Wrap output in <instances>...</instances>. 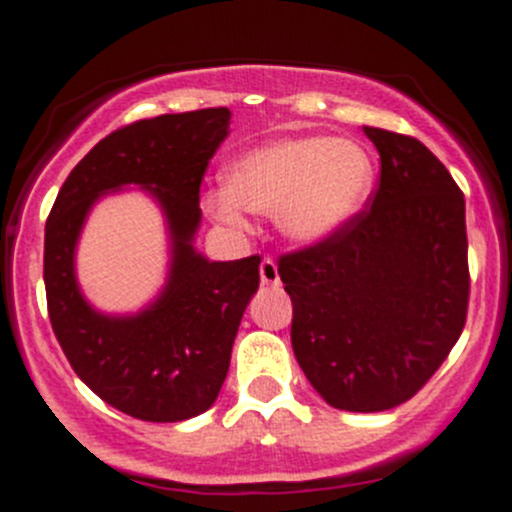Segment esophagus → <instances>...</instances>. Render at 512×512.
<instances>
[{
  "mask_svg": "<svg viewBox=\"0 0 512 512\" xmlns=\"http://www.w3.org/2000/svg\"><path fill=\"white\" fill-rule=\"evenodd\" d=\"M260 280L262 285H280V272H277V262L272 257H265L260 262Z\"/></svg>",
  "mask_w": 512,
  "mask_h": 512,
  "instance_id": "34e87169",
  "label": "esophagus"
}]
</instances>
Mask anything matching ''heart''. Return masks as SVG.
<instances>
[{
    "instance_id": "1",
    "label": "heart",
    "mask_w": 512,
    "mask_h": 512,
    "mask_svg": "<svg viewBox=\"0 0 512 512\" xmlns=\"http://www.w3.org/2000/svg\"><path fill=\"white\" fill-rule=\"evenodd\" d=\"M374 188V160L344 138L297 136L257 146L232 160L223 190L205 195L220 223L240 227L242 210L275 215L294 242L317 245L352 225Z\"/></svg>"
}]
</instances>
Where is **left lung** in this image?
<instances>
[{"label": "left lung", "mask_w": 512, "mask_h": 512, "mask_svg": "<svg viewBox=\"0 0 512 512\" xmlns=\"http://www.w3.org/2000/svg\"><path fill=\"white\" fill-rule=\"evenodd\" d=\"M379 188L352 225L280 257L292 349L329 406L404 404L436 374L468 312L466 200L421 141L364 126Z\"/></svg>", "instance_id": "left-lung-1"}]
</instances>
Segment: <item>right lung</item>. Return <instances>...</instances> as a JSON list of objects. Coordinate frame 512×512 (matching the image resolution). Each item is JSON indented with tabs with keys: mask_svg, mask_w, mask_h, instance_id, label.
Instances as JSON below:
<instances>
[{
	"mask_svg": "<svg viewBox=\"0 0 512 512\" xmlns=\"http://www.w3.org/2000/svg\"><path fill=\"white\" fill-rule=\"evenodd\" d=\"M230 133L227 108L136 121L98 141L61 185L44 232L51 329L81 381L123 414L153 423L193 418L215 404L232 342L260 287V257L213 262L193 247L200 183ZM138 184L159 203L171 240L169 277L136 315H103L75 280V245L90 208Z\"/></svg>",
	"mask_w": 512,
	"mask_h": 512,
	"instance_id": "add662e5",
	"label": "right lung"
}]
</instances>
